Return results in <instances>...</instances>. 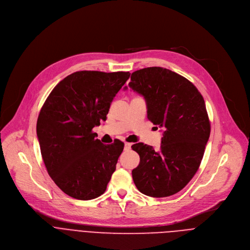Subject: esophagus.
I'll return each mask as SVG.
<instances>
[{
	"instance_id": "esophagus-1",
	"label": "esophagus",
	"mask_w": 250,
	"mask_h": 250,
	"mask_svg": "<svg viewBox=\"0 0 250 250\" xmlns=\"http://www.w3.org/2000/svg\"><path fill=\"white\" fill-rule=\"evenodd\" d=\"M131 147V144H129V142H125V150H129Z\"/></svg>"
}]
</instances>
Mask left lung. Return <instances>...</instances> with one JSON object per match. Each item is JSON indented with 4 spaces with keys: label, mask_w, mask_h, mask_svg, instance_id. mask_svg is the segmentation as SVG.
Segmentation results:
<instances>
[{
    "label": "left lung",
    "mask_w": 250,
    "mask_h": 250,
    "mask_svg": "<svg viewBox=\"0 0 250 250\" xmlns=\"http://www.w3.org/2000/svg\"><path fill=\"white\" fill-rule=\"evenodd\" d=\"M128 86L145 97L147 119L165 129L159 151L142 142L131 146L140 157L133 182L150 197L174 195L198 171L209 137L204 98L188 79L162 67L134 71Z\"/></svg>",
    "instance_id": "left-lung-1"
}]
</instances>
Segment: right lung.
<instances>
[{"mask_svg": "<svg viewBox=\"0 0 250 250\" xmlns=\"http://www.w3.org/2000/svg\"><path fill=\"white\" fill-rule=\"evenodd\" d=\"M129 72L77 71L60 81L41 110L37 134L46 170L68 196L92 200L104 193L125 144L103 145L94 126L106 120Z\"/></svg>", "mask_w": 250, "mask_h": 250, "instance_id": "add662e5", "label": "right lung"}]
</instances>
